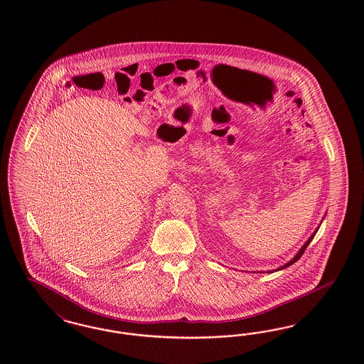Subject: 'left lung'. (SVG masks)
Here are the masks:
<instances>
[{"label":"left lung","instance_id":"obj_1","mask_svg":"<svg viewBox=\"0 0 364 364\" xmlns=\"http://www.w3.org/2000/svg\"><path fill=\"white\" fill-rule=\"evenodd\" d=\"M317 230H318V227H317V228H316V231H314V234H312V235H311V237H309V239H308V240H306V242H305V243H304V246H302V247H301L300 250H299V252H297V254H296V255H294V257H293V258H291V259H290V261H289L288 264H284V266H281V267H278V269H274V270H270V272H267V273H273V272H278V270H282V269H285V267H288V266H290V264H294V262H297V261H299V259H300L301 255H302V254H304V251H305V249H306V247H308V245H309V243H311V242H312V239L314 238V235H316V232H317Z\"/></svg>","mask_w":364,"mask_h":364}]
</instances>
